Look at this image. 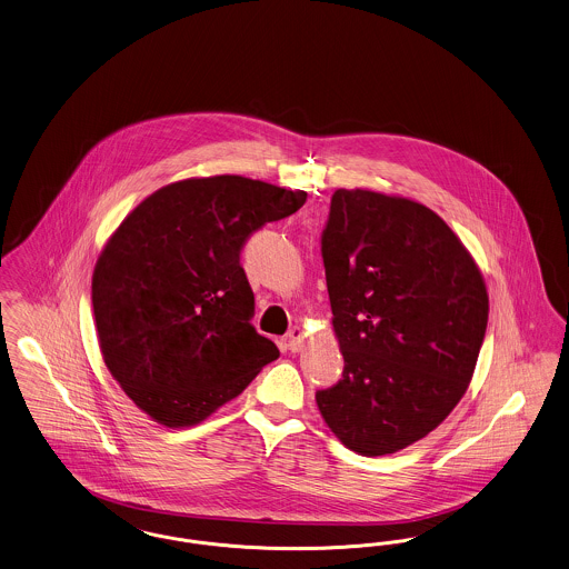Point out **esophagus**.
Segmentation results:
<instances>
[{
	"label": "esophagus",
	"mask_w": 569,
	"mask_h": 569,
	"mask_svg": "<svg viewBox=\"0 0 569 569\" xmlns=\"http://www.w3.org/2000/svg\"><path fill=\"white\" fill-rule=\"evenodd\" d=\"M287 347L291 352H299L303 348V333L299 327H291L287 333Z\"/></svg>",
	"instance_id": "esophagus-1"
}]
</instances>
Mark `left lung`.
Returning a JSON list of instances; mask_svg holds the SVG:
<instances>
[{"label":"left lung","instance_id":"8db88e82","mask_svg":"<svg viewBox=\"0 0 569 569\" xmlns=\"http://www.w3.org/2000/svg\"><path fill=\"white\" fill-rule=\"evenodd\" d=\"M321 252L345 371L319 410L350 450L391 455L468 391L489 321L482 273L433 210L363 189L333 193Z\"/></svg>","mask_w":569,"mask_h":569}]
</instances>
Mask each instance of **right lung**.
<instances>
[{"instance_id":"add662e5","label":"right lung","mask_w":569,"mask_h":569,"mask_svg":"<svg viewBox=\"0 0 569 569\" xmlns=\"http://www.w3.org/2000/svg\"><path fill=\"white\" fill-rule=\"evenodd\" d=\"M306 198L242 176L189 178L154 191L112 233L91 284L99 348L150 419L196 425L280 357L250 322L240 250Z\"/></svg>"}]
</instances>
